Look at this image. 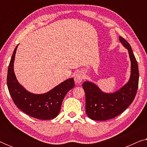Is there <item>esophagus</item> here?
Instances as JSON below:
<instances>
[{"mask_svg":"<svg viewBox=\"0 0 147 147\" xmlns=\"http://www.w3.org/2000/svg\"><path fill=\"white\" fill-rule=\"evenodd\" d=\"M84 78V75L82 71H77L74 76V80H75L76 83L80 84L82 82Z\"/></svg>","mask_w":147,"mask_h":147,"instance_id":"obj_1","label":"esophagus"}]
</instances>
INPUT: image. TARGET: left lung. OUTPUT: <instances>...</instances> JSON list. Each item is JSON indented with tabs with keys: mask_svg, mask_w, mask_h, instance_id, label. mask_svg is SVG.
<instances>
[{
	"mask_svg": "<svg viewBox=\"0 0 147 147\" xmlns=\"http://www.w3.org/2000/svg\"><path fill=\"white\" fill-rule=\"evenodd\" d=\"M120 41L127 48L131 61V75L129 81L115 93L106 94L97 86L90 82H84L82 86L86 94V112L94 120H107L122 113L133 102L138 86V63L131 46L123 37Z\"/></svg>",
	"mask_w": 147,
	"mask_h": 147,
	"instance_id": "left-lung-1",
	"label": "left lung"
}]
</instances>
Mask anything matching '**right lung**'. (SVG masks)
Returning a JSON list of instances; mask_svg holds the SVG:
<instances>
[{
  "mask_svg": "<svg viewBox=\"0 0 147 147\" xmlns=\"http://www.w3.org/2000/svg\"><path fill=\"white\" fill-rule=\"evenodd\" d=\"M18 45L14 50L8 68L7 83L14 103L25 114L40 120H51L58 115L62 102L68 91L75 86L74 78L68 79L43 94L27 92L17 82L13 65Z\"/></svg>",
  "mask_w": 147,
  "mask_h": 147,
  "instance_id": "right-lung-1",
  "label": "right lung"
}]
</instances>
